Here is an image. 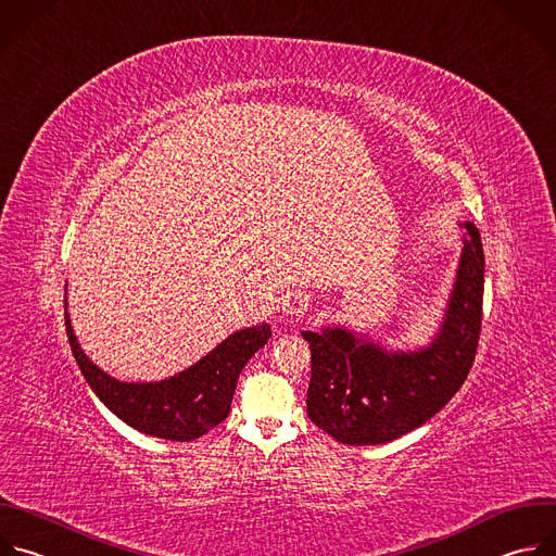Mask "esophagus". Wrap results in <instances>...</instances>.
<instances>
[{
	"label": "esophagus",
	"mask_w": 556,
	"mask_h": 556,
	"mask_svg": "<svg viewBox=\"0 0 556 556\" xmlns=\"http://www.w3.org/2000/svg\"><path fill=\"white\" fill-rule=\"evenodd\" d=\"M308 308V295L304 291H295V293H289L287 300H285V311L291 313V315H300Z\"/></svg>",
	"instance_id": "1"
}]
</instances>
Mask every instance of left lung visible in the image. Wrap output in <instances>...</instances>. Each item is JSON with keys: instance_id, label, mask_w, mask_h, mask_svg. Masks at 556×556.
<instances>
[{"instance_id": "obj_1", "label": "left lung", "mask_w": 556, "mask_h": 556, "mask_svg": "<svg viewBox=\"0 0 556 556\" xmlns=\"http://www.w3.org/2000/svg\"><path fill=\"white\" fill-rule=\"evenodd\" d=\"M465 230L450 311L429 349L388 355L342 328L302 330L311 349L306 414L342 445H381L420 427L467 381L482 330L484 252L478 228Z\"/></svg>"}]
</instances>
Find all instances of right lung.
Segmentation results:
<instances>
[{
  "label": "right lung",
  "instance_id": "right-lung-1",
  "mask_svg": "<svg viewBox=\"0 0 556 556\" xmlns=\"http://www.w3.org/2000/svg\"><path fill=\"white\" fill-rule=\"evenodd\" d=\"M65 328L74 359L96 396L134 429L177 442L197 440L228 418L239 372L271 338L269 324L245 328L173 379L162 383H121L85 357L67 313Z\"/></svg>",
  "mask_w": 556,
  "mask_h": 556
}]
</instances>
